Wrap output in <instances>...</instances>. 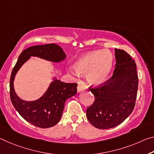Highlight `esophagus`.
<instances>
[{
  "label": "esophagus",
  "mask_w": 154,
  "mask_h": 154,
  "mask_svg": "<svg viewBox=\"0 0 154 154\" xmlns=\"http://www.w3.org/2000/svg\"><path fill=\"white\" fill-rule=\"evenodd\" d=\"M86 89V88H85L84 86H83V85H78L77 86V92H81L82 91H84V90Z\"/></svg>",
  "instance_id": "1"
}]
</instances>
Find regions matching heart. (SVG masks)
I'll use <instances>...</instances> for the list:
<instances>
[{
  "mask_svg": "<svg viewBox=\"0 0 154 154\" xmlns=\"http://www.w3.org/2000/svg\"><path fill=\"white\" fill-rule=\"evenodd\" d=\"M113 62V55L109 50L92 51L78 58L71 71L77 78L86 75L90 84L99 86L108 80Z\"/></svg>",
  "mask_w": 154,
  "mask_h": 154,
  "instance_id": "obj_1",
  "label": "heart"
}]
</instances>
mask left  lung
Segmentation results:
<instances>
[{
  "mask_svg": "<svg viewBox=\"0 0 154 154\" xmlns=\"http://www.w3.org/2000/svg\"><path fill=\"white\" fill-rule=\"evenodd\" d=\"M116 66L104 85L89 89L94 101L86 109L90 123L98 129L114 128L125 120L135 106L138 78L136 64L125 51L115 48Z\"/></svg>",
  "mask_w": 154,
  "mask_h": 154,
  "instance_id": "left-lung-1",
  "label": "left lung"
}]
</instances>
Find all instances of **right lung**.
Returning <instances> with one entry per match:
<instances>
[{"label":"right lung","instance_id":"1","mask_svg":"<svg viewBox=\"0 0 154 154\" xmlns=\"http://www.w3.org/2000/svg\"><path fill=\"white\" fill-rule=\"evenodd\" d=\"M31 57L59 63L65 60L66 55L62 48L55 44L31 46L20 53L11 75L10 98L16 111L33 125L41 128H51L60 121L66 99L76 94L77 84L62 82L55 76L40 98L31 101L20 99L14 90V79L22 66Z\"/></svg>","mask_w":154,"mask_h":154}]
</instances>
